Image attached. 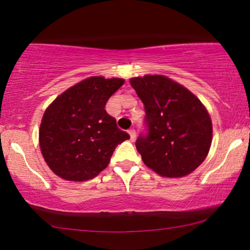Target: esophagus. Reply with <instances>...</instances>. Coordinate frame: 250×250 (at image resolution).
Instances as JSON below:
<instances>
[{
  "label": "esophagus",
  "mask_w": 250,
  "mask_h": 250,
  "mask_svg": "<svg viewBox=\"0 0 250 250\" xmlns=\"http://www.w3.org/2000/svg\"><path fill=\"white\" fill-rule=\"evenodd\" d=\"M128 132H129V135H130V140L134 141L135 138H136V131H135V129H130V130H129Z\"/></svg>",
  "instance_id": "34e87169"
}]
</instances>
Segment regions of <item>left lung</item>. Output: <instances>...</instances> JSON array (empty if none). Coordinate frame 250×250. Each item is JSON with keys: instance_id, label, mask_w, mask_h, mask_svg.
Wrapping results in <instances>:
<instances>
[{"instance_id": "obj_1", "label": "left lung", "mask_w": 250, "mask_h": 250, "mask_svg": "<svg viewBox=\"0 0 250 250\" xmlns=\"http://www.w3.org/2000/svg\"><path fill=\"white\" fill-rule=\"evenodd\" d=\"M145 109L146 135L136 148L145 165L162 176L181 178L195 170L209 153L212 123L195 94L162 75L130 80Z\"/></svg>"}]
</instances>
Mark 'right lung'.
Here are the masks:
<instances>
[{"instance_id":"right-lung-1","label":"right lung","mask_w":250,"mask_h":250,"mask_svg":"<svg viewBox=\"0 0 250 250\" xmlns=\"http://www.w3.org/2000/svg\"><path fill=\"white\" fill-rule=\"evenodd\" d=\"M123 83L121 78H86L47 107L39 130L40 150L60 178H96L108 165L115 147L130 138L105 110L107 100Z\"/></svg>"}]
</instances>
